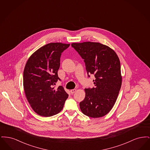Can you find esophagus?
Returning a JSON list of instances; mask_svg holds the SVG:
<instances>
[{
  "label": "esophagus",
  "instance_id": "34e87169",
  "mask_svg": "<svg viewBox=\"0 0 150 150\" xmlns=\"http://www.w3.org/2000/svg\"><path fill=\"white\" fill-rule=\"evenodd\" d=\"M76 90L74 89H72V90H71L70 92H71V93L72 94H73L74 93H75L76 92Z\"/></svg>",
  "mask_w": 150,
  "mask_h": 150
}]
</instances>
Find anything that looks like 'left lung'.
<instances>
[{
  "label": "left lung",
  "mask_w": 150,
  "mask_h": 150,
  "mask_svg": "<svg viewBox=\"0 0 150 150\" xmlns=\"http://www.w3.org/2000/svg\"><path fill=\"white\" fill-rule=\"evenodd\" d=\"M72 47L84 59L88 77L93 74L94 87L86 88V97L80 102L82 112L98 118L114 106L122 82L119 58L114 50L100 43H72Z\"/></svg>",
  "instance_id": "left-lung-1"
}]
</instances>
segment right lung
I'll return each instance as SVG.
<instances>
[{
  "mask_svg": "<svg viewBox=\"0 0 150 150\" xmlns=\"http://www.w3.org/2000/svg\"><path fill=\"white\" fill-rule=\"evenodd\" d=\"M70 44L51 43L35 52L28 60L23 71V83L26 97L33 110L40 116L59 113L69 94L62 86L54 89L62 53Z\"/></svg>",
  "mask_w": 150,
  "mask_h": 150,
  "instance_id": "add662e5",
  "label": "right lung"
}]
</instances>
